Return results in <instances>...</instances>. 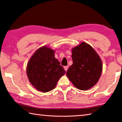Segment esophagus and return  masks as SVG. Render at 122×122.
<instances>
[{
  "label": "esophagus",
  "instance_id": "1",
  "mask_svg": "<svg viewBox=\"0 0 122 122\" xmlns=\"http://www.w3.org/2000/svg\"><path fill=\"white\" fill-rule=\"evenodd\" d=\"M64 69L65 70V71H67V70H68V66H65L64 67Z\"/></svg>",
  "mask_w": 122,
  "mask_h": 122
}]
</instances>
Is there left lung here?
<instances>
[{
    "mask_svg": "<svg viewBox=\"0 0 122 122\" xmlns=\"http://www.w3.org/2000/svg\"><path fill=\"white\" fill-rule=\"evenodd\" d=\"M73 64L66 76L76 88L86 91L97 84L102 72V62L92 46L82 42L72 49Z\"/></svg>",
    "mask_w": 122,
    "mask_h": 122,
    "instance_id": "left-lung-1",
    "label": "left lung"
}]
</instances>
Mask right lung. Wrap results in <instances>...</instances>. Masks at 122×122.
I'll return each mask as SVG.
<instances>
[{"mask_svg": "<svg viewBox=\"0 0 122 122\" xmlns=\"http://www.w3.org/2000/svg\"><path fill=\"white\" fill-rule=\"evenodd\" d=\"M55 51L47 46L37 49L27 63V74L29 82L37 91L46 93L54 89L58 81L65 74Z\"/></svg>", "mask_w": 122, "mask_h": 122, "instance_id": "right-lung-1", "label": "right lung"}]
</instances>
